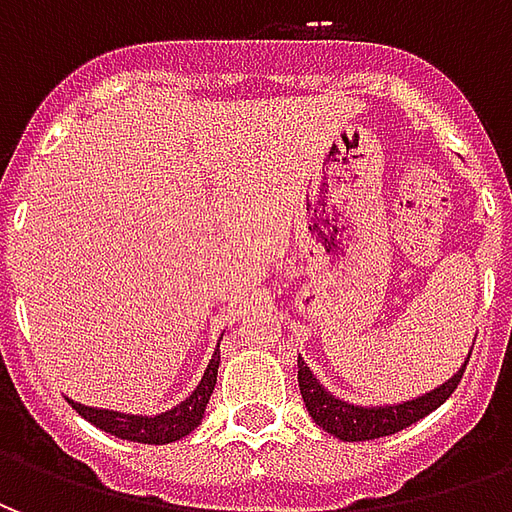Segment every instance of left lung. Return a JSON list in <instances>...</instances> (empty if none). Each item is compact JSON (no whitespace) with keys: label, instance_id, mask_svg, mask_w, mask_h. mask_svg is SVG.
Wrapping results in <instances>:
<instances>
[{"label":"left lung","instance_id":"left-lung-1","mask_svg":"<svg viewBox=\"0 0 512 512\" xmlns=\"http://www.w3.org/2000/svg\"><path fill=\"white\" fill-rule=\"evenodd\" d=\"M469 356H472V351H469ZM466 365H469V359L444 384L430 389L425 395L414 397V400H406V403H397V406H354V403H345L340 397H334L332 392H326L321 381L312 376V370L301 362L299 356V389L301 397H304V406L310 411V417L315 419V425H321L326 433H332V436L343 441H370L381 439V436H392L397 430L408 428L422 417H428L430 411H436L458 389Z\"/></svg>","mask_w":512,"mask_h":512}]
</instances>
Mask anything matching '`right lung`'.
<instances>
[{
    "label": "right lung",
    "mask_w": 512,
    "mask_h": 512,
    "mask_svg": "<svg viewBox=\"0 0 512 512\" xmlns=\"http://www.w3.org/2000/svg\"><path fill=\"white\" fill-rule=\"evenodd\" d=\"M216 373H219V356L213 354L197 389L186 400H180L178 406L169 408V411H161L156 417L120 414V411H109V408L82 406V403H73V400H68V403L87 422H93L95 428L106 430V433H112L117 439L139 441V444H169V441H178L183 436H189L191 430L202 422L205 406H208V400L213 395V386H216Z\"/></svg>",
    "instance_id": "1"
}]
</instances>
